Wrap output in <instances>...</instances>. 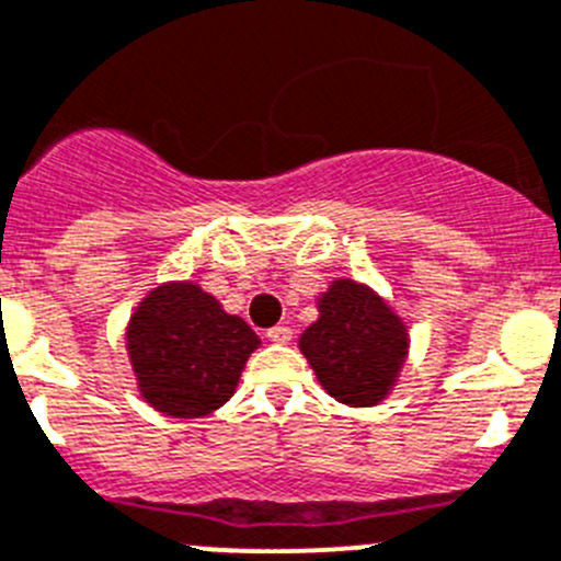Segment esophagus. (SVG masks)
I'll list each match as a JSON object with an SVG mask.
<instances>
[{
    "label": "esophagus",
    "mask_w": 561,
    "mask_h": 561,
    "mask_svg": "<svg viewBox=\"0 0 561 561\" xmlns=\"http://www.w3.org/2000/svg\"><path fill=\"white\" fill-rule=\"evenodd\" d=\"M268 340L274 345H287L293 340V331L287 325H274V329H268Z\"/></svg>",
    "instance_id": "esophagus-1"
}]
</instances>
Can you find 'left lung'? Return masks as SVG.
Wrapping results in <instances>:
<instances>
[{
    "label": "left lung",
    "mask_w": 561,
    "mask_h": 561,
    "mask_svg": "<svg viewBox=\"0 0 561 561\" xmlns=\"http://www.w3.org/2000/svg\"><path fill=\"white\" fill-rule=\"evenodd\" d=\"M314 304L318 320L298 336L314 378L342 405L383 402L411 347L405 320L378 290L347 276L331 279Z\"/></svg>",
    "instance_id": "1"
}]
</instances>
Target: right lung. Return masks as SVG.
<instances>
[{"mask_svg": "<svg viewBox=\"0 0 561 561\" xmlns=\"http://www.w3.org/2000/svg\"><path fill=\"white\" fill-rule=\"evenodd\" d=\"M257 347L247 320L188 279L156 285L125 323L136 389L150 408L175 419L219 411Z\"/></svg>", "mask_w": 561, "mask_h": 561, "instance_id": "add662e5", "label": "right lung"}]
</instances>
